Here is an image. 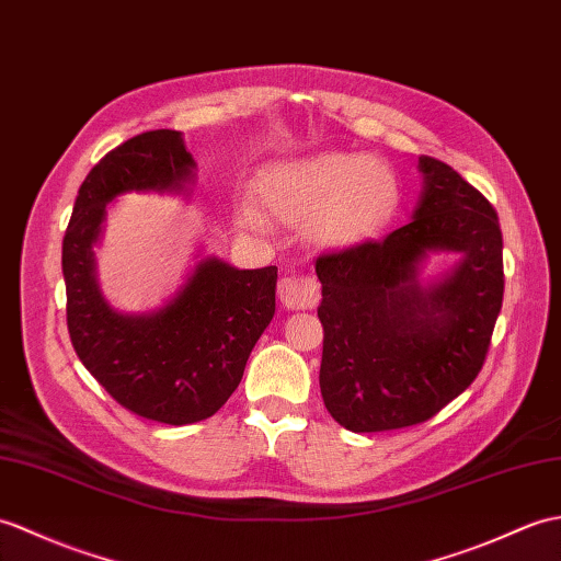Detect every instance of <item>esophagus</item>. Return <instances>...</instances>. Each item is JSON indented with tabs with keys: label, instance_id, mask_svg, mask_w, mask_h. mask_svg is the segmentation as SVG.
<instances>
[{
	"label": "esophagus",
	"instance_id": "obj_1",
	"mask_svg": "<svg viewBox=\"0 0 561 561\" xmlns=\"http://www.w3.org/2000/svg\"><path fill=\"white\" fill-rule=\"evenodd\" d=\"M279 298L286 308H312L318 304L316 282L286 275L279 282Z\"/></svg>",
	"mask_w": 561,
	"mask_h": 561
}]
</instances>
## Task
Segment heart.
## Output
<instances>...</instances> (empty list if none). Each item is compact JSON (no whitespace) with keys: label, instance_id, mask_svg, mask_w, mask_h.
I'll return each instance as SVG.
<instances>
[{"label":"heart","instance_id":"heart-1","mask_svg":"<svg viewBox=\"0 0 561 561\" xmlns=\"http://www.w3.org/2000/svg\"><path fill=\"white\" fill-rule=\"evenodd\" d=\"M260 198L282 221L301 225L320 217V239L351 243L392 215L397 181L368 154L328 152L270 169L260 181Z\"/></svg>","mask_w":561,"mask_h":561}]
</instances>
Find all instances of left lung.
I'll return each instance as SVG.
<instances>
[{"mask_svg": "<svg viewBox=\"0 0 561 561\" xmlns=\"http://www.w3.org/2000/svg\"><path fill=\"white\" fill-rule=\"evenodd\" d=\"M425 191L409 225L380 241L322 253L320 392L351 433L425 423L483 368L504 296L502 229L492 203L421 154ZM430 250L462 253L430 290L414 282Z\"/></svg>", "mask_w": 561, "mask_h": 561, "instance_id": "obj_1", "label": "left lung"}]
</instances>
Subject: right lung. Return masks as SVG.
I'll use <instances>...</instances> for the list:
<instances>
[{"mask_svg":"<svg viewBox=\"0 0 561 561\" xmlns=\"http://www.w3.org/2000/svg\"><path fill=\"white\" fill-rule=\"evenodd\" d=\"M193 158L179 131L128 138L90 169L61 243L67 328L78 358L116 403L167 425L210 419L239 387L275 316L277 267L237 270L217 257L152 316L112 310L95 284L93 243L104 207L126 191H181Z\"/></svg>","mask_w":561,"mask_h":561,"instance_id":"add662e5","label":"right lung"}]
</instances>
